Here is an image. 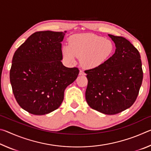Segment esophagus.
I'll return each mask as SVG.
<instances>
[{"label": "esophagus", "instance_id": "1", "mask_svg": "<svg viewBox=\"0 0 151 151\" xmlns=\"http://www.w3.org/2000/svg\"><path fill=\"white\" fill-rule=\"evenodd\" d=\"M85 75V72H84L83 70H80V72H79V75Z\"/></svg>", "mask_w": 151, "mask_h": 151}]
</instances>
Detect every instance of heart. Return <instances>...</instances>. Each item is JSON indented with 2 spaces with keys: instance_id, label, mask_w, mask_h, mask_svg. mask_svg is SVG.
Wrapping results in <instances>:
<instances>
[{
  "instance_id": "1",
  "label": "heart",
  "mask_w": 151,
  "mask_h": 151,
  "mask_svg": "<svg viewBox=\"0 0 151 151\" xmlns=\"http://www.w3.org/2000/svg\"><path fill=\"white\" fill-rule=\"evenodd\" d=\"M111 40L103 37L86 33L74 35L69 46L63 48V55L67 62L72 63L80 57L81 65L86 68H94L103 65L114 52Z\"/></svg>"
}]
</instances>
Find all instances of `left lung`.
Wrapping results in <instances>:
<instances>
[{"label": "left lung", "mask_w": 151, "mask_h": 151, "mask_svg": "<svg viewBox=\"0 0 151 151\" xmlns=\"http://www.w3.org/2000/svg\"><path fill=\"white\" fill-rule=\"evenodd\" d=\"M115 44L114 54L99 67L86 70V101L91 108L116 114L131 107L142 85L140 55L129 40L109 35Z\"/></svg>", "instance_id": "8db88e82"}]
</instances>
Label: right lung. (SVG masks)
Listing matches in <instances>:
<instances>
[{
	"label": "right lung",
	"mask_w": 151,
	"mask_h": 151,
	"mask_svg": "<svg viewBox=\"0 0 151 151\" xmlns=\"http://www.w3.org/2000/svg\"><path fill=\"white\" fill-rule=\"evenodd\" d=\"M65 32H36L15 51L10 81L18 104L30 114L57 109L65 88L77 78L78 68L66 67L60 61Z\"/></svg>",
	"instance_id": "right-lung-1"
}]
</instances>
